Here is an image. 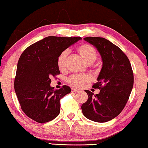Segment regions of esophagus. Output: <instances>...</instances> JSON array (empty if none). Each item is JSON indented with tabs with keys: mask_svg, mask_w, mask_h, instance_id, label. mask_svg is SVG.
I'll return each instance as SVG.
<instances>
[{
	"mask_svg": "<svg viewBox=\"0 0 148 148\" xmlns=\"http://www.w3.org/2000/svg\"><path fill=\"white\" fill-rule=\"evenodd\" d=\"M79 90L75 88H72V92H78Z\"/></svg>",
	"mask_w": 148,
	"mask_h": 148,
	"instance_id": "1",
	"label": "esophagus"
}]
</instances>
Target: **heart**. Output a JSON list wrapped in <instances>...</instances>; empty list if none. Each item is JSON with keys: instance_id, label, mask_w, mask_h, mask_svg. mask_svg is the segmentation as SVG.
<instances>
[{"instance_id": "obj_1", "label": "heart", "mask_w": 148, "mask_h": 148, "mask_svg": "<svg viewBox=\"0 0 148 148\" xmlns=\"http://www.w3.org/2000/svg\"><path fill=\"white\" fill-rule=\"evenodd\" d=\"M77 51L83 60L88 64H91L97 58V53L95 49L89 44L84 43L77 48ZM69 54L68 51H63L57 58V66L60 71L65 70L67 67V59ZM90 80L89 75L87 74L73 75L68 79V82L73 86L79 87Z\"/></svg>"}]
</instances>
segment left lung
Wrapping results in <instances>:
<instances>
[{"instance_id": "left-lung-1", "label": "left lung", "mask_w": 148, "mask_h": 148, "mask_svg": "<svg viewBox=\"0 0 148 148\" xmlns=\"http://www.w3.org/2000/svg\"><path fill=\"white\" fill-rule=\"evenodd\" d=\"M84 40L95 46L101 56L103 65L97 81L92 87L100 89L93 95L85 90L88 99L81 106L85 117L103 123L110 121L125 108L134 86V73L130 60L118 47L106 38L85 37Z\"/></svg>"}]
</instances>
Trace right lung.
Returning a JSON list of instances; mask_svg holds the SVG:
<instances>
[{
  "label": "right lung",
  "instance_id": "1",
  "mask_svg": "<svg viewBox=\"0 0 148 148\" xmlns=\"http://www.w3.org/2000/svg\"><path fill=\"white\" fill-rule=\"evenodd\" d=\"M81 37L49 36L33 43L21 54L14 78V91L26 115L38 123L54 119L60 113V100L71 88L51 87V77L60 74L57 58Z\"/></svg>",
  "mask_w": 148,
  "mask_h": 148
}]
</instances>
